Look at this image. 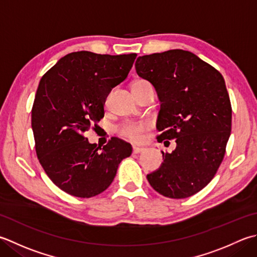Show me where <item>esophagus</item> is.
<instances>
[{
    "label": "esophagus",
    "instance_id": "obj_1",
    "mask_svg": "<svg viewBox=\"0 0 257 257\" xmlns=\"http://www.w3.org/2000/svg\"><path fill=\"white\" fill-rule=\"evenodd\" d=\"M144 148H142V147H136V146H135V147H133V153L134 154H140V153H143L144 152Z\"/></svg>",
    "mask_w": 257,
    "mask_h": 257
}]
</instances>
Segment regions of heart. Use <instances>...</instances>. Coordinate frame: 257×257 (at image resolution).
<instances>
[{
  "mask_svg": "<svg viewBox=\"0 0 257 257\" xmlns=\"http://www.w3.org/2000/svg\"><path fill=\"white\" fill-rule=\"evenodd\" d=\"M144 81H137L135 84ZM148 129V124L144 122H128L123 124L121 129H120V134H121L124 138L129 139L130 142L134 143H140L143 142L145 138V133Z\"/></svg>",
  "mask_w": 257,
  "mask_h": 257,
  "instance_id": "heart-1",
  "label": "heart"
}]
</instances>
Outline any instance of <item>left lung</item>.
I'll use <instances>...</instances> for the list:
<instances>
[{"label":"left lung","mask_w":257,"mask_h":257,"mask_svg":"<svg viewBox=\"0 0 257 257\" xmlns=\"http://www.w3.org/2000/svg\"><path fill=\"white\" fill-rule=\"evenodd\" d=\"M136 71L160 100L159 142L176 139L164 163L147 175L150 186L169 198L202 190L223 162L232 129V105L225 80L212 65L185 50L139 57Z\"/></svg>","instance_id":"left-lung-1"}]
</instances>
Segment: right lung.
I'll return each instance as SVG.
<instances>
[{"label":"right lung","mask_w":257,"mask_h":257,"mask_svg":"<svg viewBox=\"0 0 257 257\" xmlns=\"http://www.w3.org/2000/svg\"><path fill=\"white\" fill-rule=\"evenodd\" d=\"M136 57L72 52L40 81L32 108L35 150L44 172L63 192L80 198L99 195L132 155V146L121 139L97 148L83 134L103 117L105 99L128 77Z\"/></svg>","instance_id":"obj_1"}]
</instances>
